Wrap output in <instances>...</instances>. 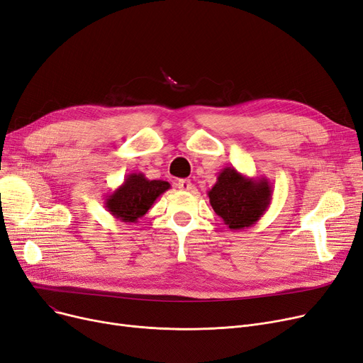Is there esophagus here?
Instances as JSON below:
<instances>
[{
    "instance_id": "1",
    "label": "esophagus",
    "mask_w": 363,
    "mask_h": 363,
    "mask_svg": "<svg viewBox=\"0 0 363 363\" xmlns=\"http://www.w3.org/2000/svg\"><path fill=\"white\" fill-rule=\"evenodd\" d=\"M177 185H178L179 190H182V191H190V190H193V182H191L190 179H179V181L177 182Z\"/></svg>"
}]
</instances>
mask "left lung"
Listing matches in <instances>:
<instances>
[{"label": "left lung", "mask_w": 363, "mask_h": 363, "mask_svg": "<svg viewBox=\"0 0 363 363\" xmlns=\"http://www.w3.org/2000/svg\"><path fill=\"white\" fill-rule=\"evenodd\" d=\"M208 197L230 230H245L257 224L269 209L273 186L267 178H250L238 169L224 167Z\"/></svg>", "instance_id": "obj_1"}]
</instances>
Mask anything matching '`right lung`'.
Here are the masks:
<instances>
[{"mask_svg": "<svg viewBox=\"0 0 363 363\" xmlns=\"http://www.w3.org/2000/svg\"><path fill=\"white\" fill-rule=\"evenodd\" d=\"M170 184L162 179H148L144 173H129L123 184L106 196L105 209L121 223H138Z\"/></svg>", "mask_w": 363, "mask_h": 363, "instance_id": "obj_1", "label": "right lung"}]
</instances>
